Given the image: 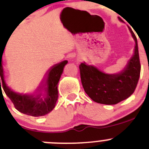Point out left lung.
I'll use <instances>...</instances> for the list:
<instances>
[{"label":"left lung","instance_id":"obj_1","mask_svg":"<svg viewBox=\"0 0 149 149\" xmlns=\"http://www.w3.org/2000/svg\"><path fill=\"white\" fill-rule=\"evenodd\" d=\"M129 30L136 42L134 54L120 73L105 74L93 66L85 63L79 64L81 82L84 90L87 95L97 103L117 104L130 97L136 89L140 76L141 63L137 39L133 31L130 28Z\"/></svg>","mask_w":149,"mask_h":149}]
</instances>
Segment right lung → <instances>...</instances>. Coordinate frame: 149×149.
<instances>
[{"instance_id": "add662e5", "label": "right lung", "mask_w": 149, "mask_h": 149, "mask_svg": "<svg viewBox=\"0 0 149 149\" xmlns=\"http://www.w3.org/2000/svg\"><path fill=\"white\" fill-rule=\"evenodd\" d=\"M2 56L3 54L0 55V85L1 82L4 92L13 102L15 108L24 114L33 117L43 116L50 113L56 105L58 98V82L63 72L64 67L68 62L65 60L56 64L50 69L46 82V97L42 98L41 97V94L37 95L36 97H33V95L18 94L13 92L7 87L4 80Z\"/></svg>"}]
</instances>
